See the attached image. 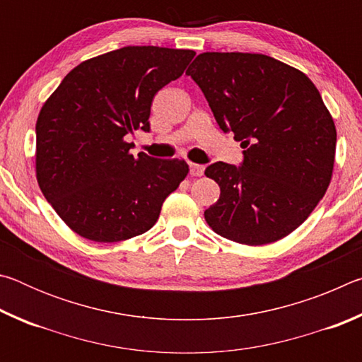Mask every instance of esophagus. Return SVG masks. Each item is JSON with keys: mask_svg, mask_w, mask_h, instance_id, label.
<instances>
[{"mask_svg": "<svg viewBox=\"0 0 362 362\" xmlns=\"http://www.w3.org/2000/svg\"><path fill=\"white\" fill-rule=\"evenodd\" d=\"M189 174L194 175V177H201L204 174V166H203V164L189 163Z\"/></svg>", "mask_w": 362, "mask_h": 362, "instance_id": "1", "label": "esophagus"}]
</instances>
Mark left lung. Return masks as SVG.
I'll return each mask as SVG.
<instances>
[{
    "label": "left lung",
    "instance_id": "1",
    "mask_svg": "<svg viewBox=\"0 0 362 362\" xmlns=\"http://www.w3.org/2000/svg\"><path fill=\"white\" fill-rule=\"evenodd\" d=\"M187 75L217 124L241 142L243 163H214L220 198L204 218L247 246L274 243L302 225L330 183L337 131L311 79L263 54L204 52Z\"/></svg>",
    "mask_w": 362,
    "mask_h": 362
}]
</instances>
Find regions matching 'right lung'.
Instances as JSON below:
<instances>
[{"instance_id":"1","label":"right lung","mask_w":362,"mask_h":362,"mask_svg":"<svg viewBox=\"0 0 362 362\" xmlns=\"http://www.w3.org/2000/svg\"><path fill=\"white\" fill-rule=\"evenodd\" d=\"M194 51L126 46L75 66L36 121V179L79 236L118 243L148 231L188 174L183 159L131 155L127 134L150 132L159 89L180 78Z\"/></svg>"}]
</instances>
